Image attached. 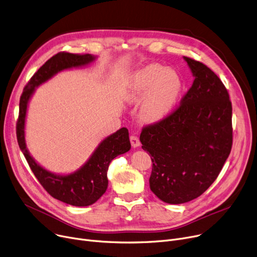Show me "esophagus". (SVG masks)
<instances>
[{
  "label": "esophagus",
  "instance_id": "34e87169",
  "mask_svg": "<svg viewBox=\"0 0 257 257\" xmlns=\"http://www.w3.org/2000/svg\"><path fill=\"white\" fill-rule=\"evenodd\" d=\"M130 143H131L133 148H138V147L141 146V142H140L139 138L136 137V136H131L130 137Z\"/></svg>",
  "mask_w": 257,
  "mask_h": 257
}]
</instances>
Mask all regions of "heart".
<instances>
[{
	"mask_svg": "<svg viewBox=\"0 0 257 257\" xmlns=\"http://www.w3.org/2000/svg\"><path fill=\"white\" fill-rule=\"evenodd\" d=\"M181 91L182 80L176 71L151 63L127 78L121 97L131 105H137L143 99L139 116L146 124H154L173 110Z\"/></svg>",
	"mask_w": 257,
	"mask_h": 257,
	"instance_id": "1",
	"label": "heart"
}]
</instances>
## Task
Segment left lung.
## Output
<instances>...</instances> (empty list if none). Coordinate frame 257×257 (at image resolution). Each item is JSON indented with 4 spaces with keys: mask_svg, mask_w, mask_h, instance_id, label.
Instances as JSON below:
<instances>
[{
    "mask_svg": "<svg viewBox=\"0 0 257 257\" xmlns=\"http://www.w3.org/2000/svg\"><path fill=\"white\" fill-rule=\"evenodd\" d=\"M183 59L194 76L180 106L141 133L153 163L151 191L169 204L203 194L217 179L231 151L232 106L220 78L202 62Z\"/></svg>",
    "mask_w": 257,
    "mask_h": 257,
    "instance_id": "obj_1",
    "label": "left lung"
}]
</instances>
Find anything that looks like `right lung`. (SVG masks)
Returning a JSON list of instances; mask_svg holds the SVG:
<instances>
[{"label": "right lung", "mask_w": 257, "mask_h": 257, "mask_svg": "<svg viewBox=\"0 0 257 257\" xmlns=\"http://www.w3.org/2000/svg\"><path fill=\"white\" fill-rule=\"evenodd\" d=\"M97 56L91 54L58 53L50 58L33 75L24 88L20 100V115L17 137L20 149L27 159L35 177L53 197L73 206H88L98 201L108 186L107 171L110 161L131 149L128 129L123 127L104 139L94 149L85 164L69 174L53 173L40 166L31 156L25 140V125L29 102L35 89L56 74L72 69L84 67L94 62Z\"/></svg>", "instance_id": "right-lung-1"}]
</instances>
